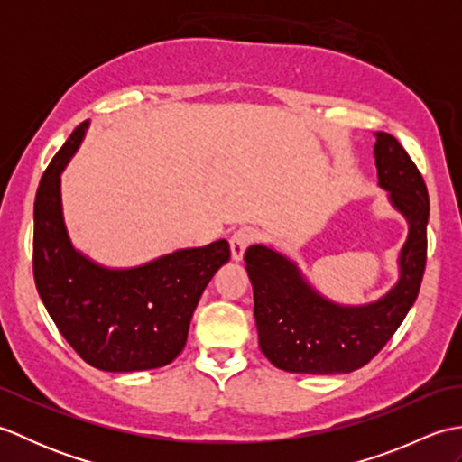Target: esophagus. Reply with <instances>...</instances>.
<instances>
[{
  "label": "esophagus",
  "instance_id": "34e87169",
  "mask_svg": "<svg viewBox=\"0 0 462 462\" xmlns=\"http://www.w3.org/2000/svg\"><path fill=\"white\" fill-rule=\"evenodd\" d=\"M256 230L250 228V226H242V228L234 230V234L230 236V248H232V258L240 262L244 258V252L250 246V244L256 240Z\"/></svg>",
  "mask_w": 462,
  "mask_h": 462
}]
</instances>
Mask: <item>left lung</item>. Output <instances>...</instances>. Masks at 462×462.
<instances>
[{
  "instance_id": "left-lung-1",
  "label": "left lung",
  "mask_w": 462,
  "mask_h": 462,
  "mask_svg": "<svg viewBox=\"0 0 462 462\" xmlns=\"http://www.w3.org/2000/svg\"><path fill=\"white\" fill-rule=\"evenodd\" d=\"M375 136L379 186L409 222L399 282L367 306H337L319 296L291 260L254 244L244 262L254 290L258 341L278 369L329 375L363 367L393 337L419 296L427 263V184L393 134Z\"/></svg>"
}]
</instances>
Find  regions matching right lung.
Masks as SVG:
<instances>
[{
	"label": "right lung",
	"mask_w": 462,
	"mask_h": 462,
	"mask_svg": "<svg viewBox=\"0 0 462 462\" xmlns=\"http://www.w3.org/2000/svg\"><path fill=\"white\" fill-rule=\"evenodd\" d=\"M81 123L42 176L33 206V278L49 316L79 357L101 371L169 365L182 351L204 288L230 260L226 240L109 270L73 248L63 222L61 172L79 149Z\"/></svg>",
	"instance_id": "1"
}]
</instances>
